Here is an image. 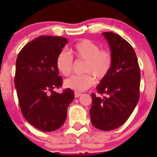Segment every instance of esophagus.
Returning a JSON list of instances; mask_svg holds the SVG:
<instances>
[{"instance_id": "1", "label": "esophagus", "mask_w": 157, "mask_h": 157, "mask_svg": "<svg viewBox=\"0 0 157 157\" xmlns=\"http://www.w3.org/2000/svg\"><path fill=\"white\" fill-rule=\"evenodd\" d=\"M81 94H82L80 93V92H77V91H75V97H76V98H77V97H79L80 96H81Z\"/></svg>"}]
</instances>
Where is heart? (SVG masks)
I'll use <instances>...</instances> for the list:
<instances>
[{
  "mask_svg": "<svg viewBox=\"0 0 157 157\" xmlns=\"http://www.w3.org/2000/svg\"><path fill=\"white\" fill-rule=\"evenodd\" d=\"M71 52L77 60H84L82 75H73L65 80L63 85L66 89L73 91H83L94 84V77L102 80L109 74L112 66V55L109 50L100 49L98 45L89 40H82L75 44ZM57 71L63 76H68L73 69V59L68 52L61 51L55 60Z\"/></svg>",
  "mask_w": 157,
  "mask_h": 157,
  "instance_id": "b5f03b06",
  "label": "heart"
}]
</instances>
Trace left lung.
Here are the masks:
<instances>
[{
    "mask_svg": "<svg viewBox=\"0 0 157 157\" xmlns=\"http://www.w3.org/2000/svg\"><path fill=\"white\" fill-rule=\"evenodd\" d=\"M113 63L111 70L96 89L102 98L91 94L89 113L97 129L111 131L120 127L132 113L140 99V70L134 48L121 36L103 32Z\"/></svg>",
    "mask_w": 157,
    "mask_h": 157,
    "instance_id": "left-lung-1",
    "label": "left lung"
}]
</instances>
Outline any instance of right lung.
<instances>
[{"label":"right lung","instance_id":"add662e5","mask_svg":"<svg viewBox=\"0 0 157 157\" xmlns=\"http://www.w3.org/2000/svg\"><path fill=\"white\" fill-rule=\"evenodd\" d=\"M68 40L40 36L27 44L16 60L15 86L21 111L29 123L45 132L63 125L68 106L75 98L71 89L61 94L53 91L62 86L55 60Z\"/></svg>","mask_w":157,"mask_h":157}]
</instances>
